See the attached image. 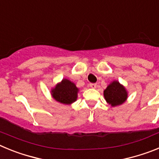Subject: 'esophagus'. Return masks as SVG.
Listing matches in <instances>:
<instances>
[{"mask_svg": "<svg viewBox=\"0 0 159 159\" xmlns=\"http://www.w3.org/2000/svg\"><path fill=\"white\" fill-rule=\"evenodd\" d=\"M90 87L92 88H96L97 84H90Z\"/></svg>", "mask_w": 159, "mask_h": 159, "instance_id": "1", "label": "esophagus"}]
</instances>
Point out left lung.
I'll return each instance as SVG.
<instances>
[{"label": "left lung", "mask_w": 159, "mask_h": 159, "mask_svg": "<svg viewBox=\"0 0 159 159\" xmlns=\"http://www.w3.org/2000/svg\"><path fill=\"white\" fill-rule=\"evenodd\" d=\"M103 95L107 102L112 107L123 104L127 99V92L126 88L120 84L119 81H113L104 90Z\"/></svg>", "instance_id": "left-lung-1"}]
</instances>
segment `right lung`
<instances>
[{
    "label": "right lung",
    "instance_id": "obj_1",
    "mask_svg": "<svg viewBox=\"0 0 159 159\" xmlns=\"http://www.w3.org/2000/svg\"><path fill=\"white\" fill-rule=\"evenodd\" d=\"M79 88L75 84L67 79H63L62 81L56 85L51 91L53 99L63 104H71L76 101Z\"/></svg>",
    "mask_w": 159,
    "mask_h": 159
}]
</instances>
